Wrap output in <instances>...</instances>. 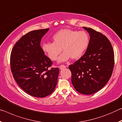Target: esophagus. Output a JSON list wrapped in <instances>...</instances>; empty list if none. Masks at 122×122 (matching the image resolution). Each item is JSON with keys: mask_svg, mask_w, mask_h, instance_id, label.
<instances>
[{"mask_svg": "<svg viewBox=\"0 0 122 122\" xmlns=\"http://www.w3.org/2000/svg\"><path fill=\"white\" fill-rule=\"evenodd\" d=\"M59 67H60V69H64V68H65L66 67V66H65V65H61V66H60Z\"/></svg>", "mask_w": 122, "mask_h": 122, "instance_id": "1", "label": "esophagus"}]
</instances>
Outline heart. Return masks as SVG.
<instances>
[{"label": "heart", "instance_id": "b5f03b06", "mask_svg": "<svg viewBox=\"0 0 122 122\" xmlns=\"http://www.w3.org/2000/svg\"><path fill=\"white\" fill-rule=\"evenodd\" d=\"M53 42H46L42 45V49L53 61L59 57V62L67 61L70 58L77 60L82 56L89 44V37L84 31L64 28L59 30L52 37Z\"/></svg>", "mask_w": 122, "mask_h": 122}]
</instances>
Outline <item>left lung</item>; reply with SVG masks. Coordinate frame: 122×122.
<instances>
[{"mask_svg":"<svg viewBox=\"0 0 122 122\" xmlns=\"http://www.w3.org/2000/svg\"><path fill=\"white\" fill-rule=\"evenodd\" d=\"M90 35L84 54L69 66L71 83L80 93L92 95L103 88L112 75L114 52L109 39L101 33L83 27Z\"/></svg>","mask_w":122,"mask_h":122,"instance_id":"1","label":"left lung"}]
</instances>
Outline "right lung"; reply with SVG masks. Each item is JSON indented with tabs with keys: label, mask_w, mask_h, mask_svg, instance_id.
I'll use <instances>...</instances> for the list:
<instances>
[{
	"label": "right lung",
	"mask_w": 122,
	"mask_h": 122,
	"mask_svg": "<svg viewBox=\"0 0 122 122\" xmlns=\"http://www.w3.org/2000/svg\"><path fill=\"white\" fill-rule=\"evenodd\" d=\"M49 28L32 30L14 45L10 57L13 76L24 92L36 97H45L54 90L58 68H49L53 62L45 55L40 46L41 39Z\"/></svg>",
	"instance_id": "obj_1"
}]
</instances>
